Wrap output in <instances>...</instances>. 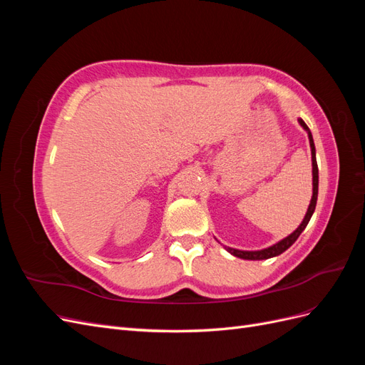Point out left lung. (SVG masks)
I'll use <instances>...</instances> for the list:
<instances>
[{
    "label": "left lung",
    "instance_id": "left-lung-1",
    "mask_svg": "<svg viewBox=\"0 0 365 365\" xmlns=\"http://www.w3.org/2000/svg\"><path fill=\"white\" fill-rule=\"evenodd\" d=\"M298 123H300L303 126V129L307 132L309 143H311V152H312V184H314V189L312 190L314 192H312V200H311V204H309V208H307L303 222L300 224V227H298L294 231V233H291L288 237H284L283 240L279 242V244H275V245H272L269 248H264V250H260V251H240V250L225 247V250L228 252L233 254V256H236V257L245 259V260H263V259H269V257L279 256V254H282L283 251L288 250L294 244V242L298 239V236L303 233V230L306 228V225L309 224V220H311V217H312V215L315 212L317 197H318V165H317V158H315V145H314V138H312V134H311V130H309L307 125L304 123L302 118H298Z\"/></svg>",
    "mask_w": 365,
    "mask_h": 365
}]
</instances>
